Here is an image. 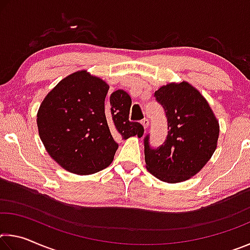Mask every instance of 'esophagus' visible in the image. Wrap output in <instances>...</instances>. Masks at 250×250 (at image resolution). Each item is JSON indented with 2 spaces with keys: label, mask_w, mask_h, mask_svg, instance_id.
<instances>
[{
  "label": "esophagus",
  "mask_w": 250,
  "mask_h": 250,
  "mask_svg": "<svg viewBox=\"0 0 250 250\" xmlns=\"http://www.w3.org/2000/svg\"><path fill=\"white\" fill-rule=\"evenodd\" d=\"M141 125H143V128L146 129L147 126H149V120H147L146 118H145V119H142V120H141Z\"/></svg>",
  "instance_id": "1"
}]
</instances>
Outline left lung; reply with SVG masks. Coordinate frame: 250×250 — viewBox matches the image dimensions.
I'll return each mask as SVG.
<instances>
[{
  "mask_svg": "<svg viewBox=\"0 0 250 250\" xmlns=\"http://www.w3.org/2000/svg\"><path fill=\"white\" fill-rule=\"evenodd\" d=\"M167 120L166 141L158 149L145 138L146 170L167 183L197 174L216 150L219 125L208 103L186 82L167 83L154 92Z\"/></svg>",
  "mask_w": 250,
  "mask_h": 250,
  "instance_id": "8db88e82",
  "label": "left lung"
}]
</instances>
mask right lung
Returning a JSON list of instances; mask_svg holds the SVG:
<instances>
[{
  "instance_id": "1",
  "label": "right lung",
  "mask_w": 250,
  "mask_h": 250,
  "mask_svg": "<svg viewBox=\"0 0 250 250\" xmlns=\"http://www.w3.org/2000/svg\"><path fill=\"white\" fill-rule=\"evenodd\" d=\"M86 70L76 71L48 92L37 112L40 138L48 154L62 168L79 175L104 170L111 164L117 140L138 135L145 129L129 121L131 98L113 91Z\"/></svg>"
}]
</instances>
